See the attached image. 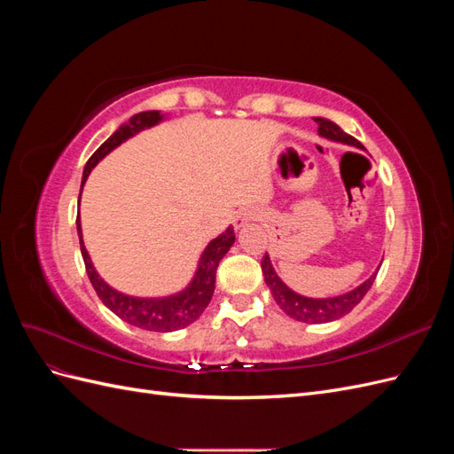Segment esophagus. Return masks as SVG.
<instances>
[{"label":"esophagus","instance_id":"1","mask_svg":"<svg viewBox=\"0 0 454 454\" xmlns=\"http://www.w3.org/2000/svg\"><path fill=\"white\" fill-rule=\"evenodd\" d=\"M248 222H252V214H240L237 219H235V225L237 227H244L246 223H248Z\"/></svg>","mask_w":454,"mask_h":454}]
</instances>
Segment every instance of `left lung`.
Listing matches in <instances>:
<instances>
[{"label": "left lung", "mask_w": 454, "mask_h": 454, "mask_svg": "<svg viewBox=\"0 0 454 454\" xmlns=\"http://www.w3.org/2000/svg\"><path fill=\"white\" fill-rule=\"evenodd\" d=\"M314 121L318 122V134L324 136L327 140H335V142H342L347 145H354V147H362V144L354 138V136L347 134L340 127H337L335 122H332L329 119H322V117H314ZM261 269H263L265 274V282L270 287V294L277 301V305L292 318L299 320V322H307V324H325V322H333L339 320L340 316L348 314L356 305L360 303L364 299V295L369 292V287L373 286L377 272L373 277H369V280H365L364 284H360L356 290L339 295V297H329V299H310V297H303L295 292H292L280 278L278 274L274 272L270 259L265 254V257L261 259Z\"/></svg>", "instance_id": "obj_1"}]
</instances>
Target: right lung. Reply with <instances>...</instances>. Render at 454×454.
Wrapping results in <instances>:
<instances>
[{
    "label": "right lung",
    "instance_id": "add662e5",
    "mask_svg": "<svg viewBox=\"0 0 454 454\" xmlns=\"http://www.w3.org/2000/svg\"><path fill=\"white\" fill-rule=\"evenodd\" d=\"M162 115L159 112H142V114L132 115L129 122L121 125L87 160V167L83 172V184L87 182L90 170L96 167V162L104 159L109 151L115 149L119 144L130 138V136H134L136 132L157 125ZM77 235H79L81 254H83L89 280L96 290V294H98L102 303L114 314H117L121 320H125L136 327L147 329V332H176V329H182L191 322H195L204 312V309L208 307L210 299L214 295L215 270H217L219 261H222V257L229 252L231 246L235 244V232H232V227H229L223 235H219L206 246L204 254L200 255V263H199L195 278L184 292L164 297V299H140V297H129L115 292L114 287H109L98 277V272L94 270L92 261L87 254L83 239H81L79 217H77Z\"/></svg>",
    "mask_w": 454,
    "mask_h": 454
}]
</instances>
